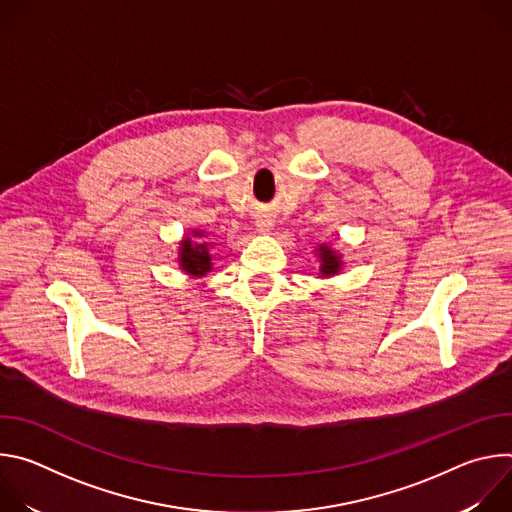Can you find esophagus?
<instances>
[{
	"instance_id": "34e87169",
	"label": "esophagus",
	"mask_w": 512,
	"mask_h": 512,
	"mask_svg": "<svg viewBox=\"0 0 512 512\" xmlns=\"http://www.w3.org/2000/svg\"><path fill=\"white\" fill-rule=\"evenodd\" d=\"M255 227H257L259 235H269L271 229H273V223L269 221V218H259V221L255 223Z\"/></svg>"
}]
</instances>
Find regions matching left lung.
<instances>
[{"instance_id": "obj_1", "label": "left lung", "mask_w": 512, "mask_h": 512, "mask_svg": "<svg viewBox=\"0 0 512 512\" xmlns=\"http://www.w3.org/2000/svg\"><path fill=\"white\" fill-rule=\"evenodd\" d=\"M318 261H320V275L322 277H334L342 271L344 261H342V253H338L336 249H332L328 243H320L314 249Z\"/></svg>"}]
</instances>
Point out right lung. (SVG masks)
<instances>
[{"label":"right lung","mask_w":512,"mask_h":512,"mask_svg":"<svg viewBox=\"0 0 512 512\" xmlns=\"http://www.w3.org/2000/svg\"><path fill=\"white\" fill-rule=\"evenodd\" d=\"M204 239V231L202 229H192L190 233H186L182 237V241L178 243V267L190 275L192 279L204 277L208 271H212V247L214 243L202 241Z\"/></svg>","instance_id":"1"}]
</instances>
